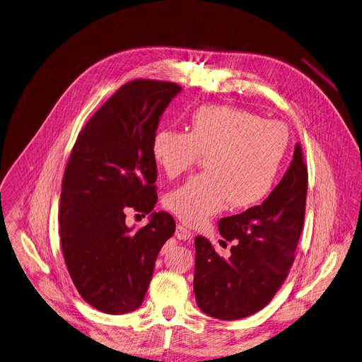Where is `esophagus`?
Here are the masks:
<instances>
[{
  "instance_id": "esophagus-1",
  "label": "esophagus",
  "mask_w": 362,
  "mask_h": 362,
  "mask_svg": "<svg viewBox=\"0 0 362 362\" xmlns=\"http://www.w3.org/2000/svg\"><path fill=\"white\" fill-rule=\"evenodd\" d=\"M175 235H176V238H177V240H180V241H186V240H189V238L192 237V234H190L189 229H187V228H185L183 225H177Z\"/></svg>"
}]
</instances>
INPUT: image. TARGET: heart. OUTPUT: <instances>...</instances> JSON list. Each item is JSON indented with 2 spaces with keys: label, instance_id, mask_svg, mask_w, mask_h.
Returning <instances> with one entry per match:
<instances>
[{
  "label": "heart",
  "instance_id": "b5f03b06",
  "mask_svg": "<svg viewBox=\"0 0 362 362\" xmlns=\"http://www.w3.org/2000/svg\"><path fill=\"white\" fill-rule=\"evenodd\" d=\"M288 146L284 124L226 105H205L189 122V133L163 128L151 141V154L169 177L193 168L205 156L208 173L172 190L164 205L182 222L201 225L222 212L247 209L272 192Z\"/></svg>",
  "mask_w": 362,
  "mask_h": 362
}]
</instances>
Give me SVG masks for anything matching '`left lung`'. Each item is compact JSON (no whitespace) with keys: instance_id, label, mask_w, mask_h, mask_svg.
Here are the masks:
<instances>
[{"instance_id":"obj_1","label":"left lung","mask_w":362,"mask_h":362,"mask_svg":"<svg viewBox=\"0 0 362 362\" xmlns=\"http://www.w3.org/2000/svg\"><path fill=\"white\" fill-rule=\"evenodd\" d=\"M308 168L296 144L280 183L261 205L218 222L235 241L231 257H219L208 238H194L193 291L199 309L221 320L254 315L270 303L294 261L306 208Z\"/></svg>"}]
</instances>
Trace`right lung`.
<instances>
[{"instance_id": "1", "label": "right lung", "mask_w": 362, "mask_h": 362, "mask_svg": "<svg viewBox=\"0 0 362 362\" xmlns=\"http://www.w3.org/2000/svg\"><path fill=\"white\" fill-rule=\"evenodd\" d=\"M182 88L137 79L122 85L79 133L63 175L60 243L79 294L95 309H139L156 258L176 231L170 214L154 212L157 166L151 141L164 110ZM128 207L151 214L140 230L124 223Z\"/></svg>"}]
</instances>
